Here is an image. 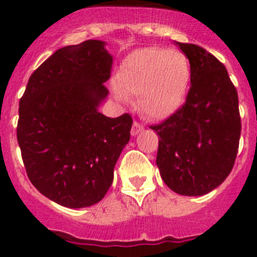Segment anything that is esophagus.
<instances>
[{"label": "esophagus", "mask_w": 257, "mask_h": 257, "mask_svg": "<svg viewBox=\"0 0 257 257\" xmlns=\"http://www.w3.org/2000/svg\"><path fill=\"white\" fill-rule=\"evenodd\" d=\"M140 131H143V124H141V122H139V121H135V122H133L132 131H131L132 136H136L137 133L140 132Z\"/></svg>", "instance_id": "obj_1"}]
</instances>
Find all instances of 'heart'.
Listing matches in <instances>:
<instances>
[{
  "label": "heart",
  "instance_id": "heart-1",
  "mask_svg": "<svg viewBox=\"0 0 257 257\" xmlns=\"http://www.w3.org/2000/svg\"><path fill=\"white\" fill-rule=\"evenodd\" d=\"M191 81V64L183 52L165 48L137 50L116 76L117 96L140 97L151 118H165L183 105Z\"/></svg>",
  "mask_w": 257,
  "mask_h": 257
}]
</instances>
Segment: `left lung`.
I'll use <instances>...</instances> for the list:
<instances>
[{
    "instance_id": "left-lung-1",
    "label": "left lung",
    "mask_w": 257,
    "mask_h": 257,
    "mask_svg": "<svg viewBox=\"0 0 257 257\" xmlns=\"http://www.w3.org/2000/svg\"><path fill=\"white\" fill-rule=\"evenodd\" d=\"M191 64L187 98L163 122L156 164L164 183L185 196L205 195L231 173L239 149V97L225 66L195 44L177 42Z\"/></svg>"
}]
</instances>
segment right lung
I'll return each mask as SVG.
<instances>
[{"instance_id": "obj_1", "label": "right lung", "mask_w": 257, "mask_h": 257, "mask_svg": "<svg viewBox=\"0 0 257 257\" xmlns=\"http://www.w3.org/2000/svg\"><path fill=\"white\" fill-rule=\"evenodd\" d=\"M104 42L88 40L56 50L30 76L20 100L17 141L30 183L68 208L98 203L131 139L128 113L97 110L108 96L113 58Z\"/></svg>"}]
</instances>
